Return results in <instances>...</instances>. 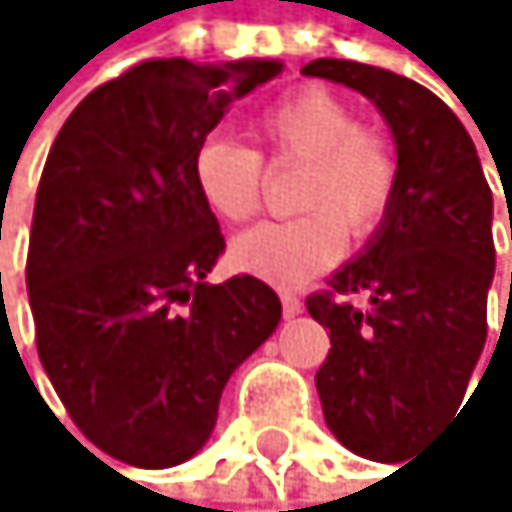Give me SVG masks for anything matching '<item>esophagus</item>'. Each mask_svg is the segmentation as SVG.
<instances>
[{"label":"esophagus","instance_id":"esophagus-1","mask_svg":"<svg viewBox=\"0 0 512 512\" xmlns=\"http://www.w3.org/2000/svg\"><path fill=\"white\" fill-rule=\"evenodd\" d=\"M301 297H294V294H288V291H284L281 294V311H284V317H297V314H301Z\"/></svg>","mask_w":512,"mask_h":512}]
</instances>
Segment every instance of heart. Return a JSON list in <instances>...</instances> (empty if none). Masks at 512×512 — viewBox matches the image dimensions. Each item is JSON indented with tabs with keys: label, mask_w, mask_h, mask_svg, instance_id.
Masks as SVG:
<instances>
[{
	"label": "heart",
	"mask_w": 512,
	"mask_h": 512,
	"mask_svg": "<svg viewBox=\"0 0 512 512\" xmlns=\"http://www.w3.org/2000/svg\"><path fill=\"white\" fill-rule=\"evenodd\" d=\"M254 135L274 165H304L294 208L304 215L264 221L231 241V261L271 284H301L324 271L341 238L380 228L397 195L400 155L384 128L361 122L344 95L301 85L254 118ZM205 205L224 221H248L264 198V161L231 138H208L195 155Z\"/></svg>",
	"instance_id": "b5f03b06"
}]
</instances>
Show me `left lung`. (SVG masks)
<instances>
[{"label": "left lung", "mask_w": 512, "mask_h": 512, "mask_svg": "<svg viewBox=\"0 0 512 512\" xmlns=\"http://www.w3.org/2000/svg\"><path fill=\"white\" fill-rule=\"evenodd\" d=\"M304 75L367 95L397 142L400 181L377 238L307 297L331 331L314 377L327 427L357 457L397 460L460 407L487 344L493 195L473 138L430 88L351 59H314Z\"/></svg>", "instance_id": "left-lung-1"}]
</instances>
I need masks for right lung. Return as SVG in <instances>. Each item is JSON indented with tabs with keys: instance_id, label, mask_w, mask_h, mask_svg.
<instances>
[{
	"instance_id": "add662e5",
	"label": "right lung",
	"mask_w": 512,
	"mask_h": 512,
	"mask_svg": "<svg viewBox=\"0 0 512 512\" xmlns=\"http://www.w3.org/2000/svg\"><path fill=\"white\" fill-rule=\"evenodd\" d=\"M278 72L138 62L78 102L45 158L25 261L35 347L75 427L128 467L205 447L228 377L281 321L251 274L205 281L224 234L195 181L224 108Z\"/></svg>"
}]
</instances>
